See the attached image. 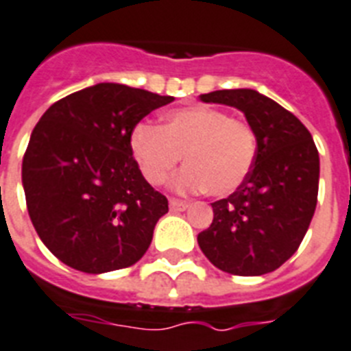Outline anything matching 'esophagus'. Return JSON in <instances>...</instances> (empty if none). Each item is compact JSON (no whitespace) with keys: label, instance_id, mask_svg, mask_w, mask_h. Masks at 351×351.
<instances>
[{"label":"esophagus","instance_id":"1","mask_svg":"<svg viewBox=\"0 0 351 351\" xmlns=\"http://www.w3.org/2000/svg\"><path fill=\"white\" fill-rule=\"evenodd\" d=\"M169 207H171V210H185L187 207H189V202L178 200V198H171Z\"/></svg>","mask_w":351,"mask_h":351}]
</instances>
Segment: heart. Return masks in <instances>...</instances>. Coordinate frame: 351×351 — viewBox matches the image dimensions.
<instances>
[{"mask_svg":"<svg viewBox=\"0 0 351 351\" xmlns=\"http://www.w3.org/2000/svg\"><path fill=\"white\" fill-rule=\"evenodd\" d=\"M130 149L147 184H166L184 155L187 166L173 182L176 189L207 191L223 198L249 178L258 138L249 122L232 119L227 111L193 106L171 111L160 128L136 124L130 135Z\"/></svg>","mask_w":351,"mask_h":351,"instance_id":"b5f03b06","label":"heart"}]
</instances>
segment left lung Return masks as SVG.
Wrapping results in <instances>:
<instances>
[{"mask_svg":"<svg viewBox=\"0 0 351 351\" xmlns=\"http://www.w3.org/2000/svg\"><path fill=\"white\" fill-rule=\"evenodd\" d=\"M241 110L258 138L249 178L213 205V223L198 234L210 263L234 276L279 269L303 241L317 205L319 153L294 113L254 90L200 95Z\"/></svg>","mask_w":351,"mask_h":351,"instance_id":"left-lung-1","label":"left lung"}]
</instances>
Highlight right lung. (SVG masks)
Wrapping results in <instances>:
<instances>
[{
    "mask_svg": "<svg viewBox=\"0 0 351 351\" xmlns=\"http://www.w3.org/2000/svg\"><path fill=\"white\" fill-rule=\"evenodd\" d=\"M173 97L101 82L45 111L23 156V187L41 241L88 274L128 269L146 254L167 198L131 155L133 128Z\"/></svg>",
    "mask_w": 351,
    "mask_h": 351,
    "instance_id": "obj_1",
    "label": "right lung"
}]
</instances>
